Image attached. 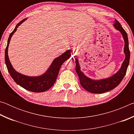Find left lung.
Segmentation results:
<instances>
[{
	"label": "left lung",
	"instance_id": "1",
	"mask_svg": "<svg viewBox=\"0 0 134 134\" xmlns=\"http://www.w3.org/2000/svg\"><path fill=\"white\" fill-rule=\"evenodd\" d=\"M114 26L118 30L121 32L125 41L124 53L125 54V58L122 63V67L115 75L110 78L103 79L100 80H93L88 78L80 71L79 64L78 59L76 58V70L80 79V82L82 87L87 91L92 93H103L112 90L118 86L125 75L128 66L130 63V51L129 49L128 38L126 31L122 28L121 24L115 19Z\"/></svg>",
	"mask_w": 134,
	"mask_h": 134
}]
</instances>
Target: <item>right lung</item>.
<instances>
[{
    "label": "right lung",
    "mask_w": 134,
    "mask_h": 134,
    "mask_svg": "<svg viewBox=\"0 0 134 134\" xmlns=\"http://www.w3.org/2000/svg\"><path fill=\"white\" fill-rule=\"evenodd\" d=\"M26 19H24L19 22L16 26L14 30L10 33L9 37L8 44L5 49V55H4L5 63L10 76L12 77L16 83L29 91L37 93L43 92L48 90L55 83L62 64L70 58V55H71V50L67 51L61 56L56 58L53 61L49 69L42 76L39 77H28L16 71L13 69L10 64V61L9 60L8 54V46L11 37L15 33V32L16 31L18 26L20 25Z\"/></svg>",
    "instance_id": "obj_1"
}]
</instances>
